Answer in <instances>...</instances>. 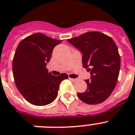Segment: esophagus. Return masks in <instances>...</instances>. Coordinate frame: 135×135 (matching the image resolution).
Segmentation results:
<instances>
[{
	"instance_id": "esophagus-1",
	"label": "esophagus",
	"mask_w": 135,
	"mask_h": 135,
	"mask_svg": "<svg viewBox=\"0 0 135 135\" xmlns=\"http://www.w3.org/2000/svg\"><path fill=\"white\" fill-rule=\"evenodd\" d=\"M69 79H70V80L72 82L77 81V79H71V78H69Z\"/></svg>"
}]
</instances>
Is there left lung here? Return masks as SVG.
<instances>
[{
	"mask_svg": "<svg viewBox=\"0 0 135 135\" xmlns=\"http://www.w3.org/2000/svg\"><path fill=\"white\" fill-rule=\"evenodd\" d=\"M83 54V66L90 72L85 80L87 89L78 93L83 102L97 104L105 101L115 87L119 70L120 56L113 39L100 32L93 31L68 40Z\"/></svg>",
	"mask_w": 135,
	"mask_h": 135,
	"instance_id": "left-lung-1",
	"label": "left lung"
}]
</instances>
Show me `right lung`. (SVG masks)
I'll use <instances>...</instances> for the list:
<instances>
[{
  "label": "right lung",
  "instance_id": "right-lung-1",
  "mask_svg": "<svg viewBox=\"0 0 135 135\" xmlns=\"http://www.w3.org/2000/svg\"><path fill=\"white\" fill-rule=\"evenodd\" d=\"M61 40L35 33L22 40L13 59V74L20 93L33 105L44 106L55 100L61 82L67 74L53 76L46 69L52 50Z\"/></svg>",
  "mask_w": 135,
  "mask_h": 135
}]
</instances>
